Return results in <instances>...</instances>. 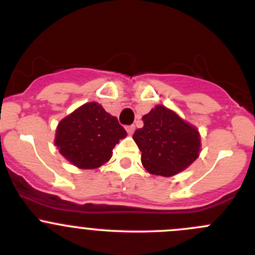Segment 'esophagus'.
<instances>
[{
    "instance_id": "34e87169",
    "label": "esophagus",
    "mask_w": 255,
    "mask_h": 255,
    "mask_svg": "<svg viewBox=\"0 0 255 255\" xmlns=\"http://www.w3.org/2000/svg\"><path fill=\"white\" fill-rule=\"evenodd\" d=\"M126 131H128V134L131 135L132 132L135 131V125H129V126H126Z\"/></svg>"
}]
</instances>
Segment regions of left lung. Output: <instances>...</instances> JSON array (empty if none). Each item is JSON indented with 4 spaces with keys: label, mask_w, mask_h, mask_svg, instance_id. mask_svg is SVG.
I'll use <instances>...</instances> for the list:
<instances>
[{
    "label": "left lung",
    "mask_w": 255,
    "mask_h": 255,
    "mask_svg": "<svg viewBox=\"0 0 255 255\" xmlns=\"http://www.w3.org/2000/svg\"><path fill=\"white\" fill-rule=\"evenodd\" d=\"M143 123L132 138L141 152V163L150 173L172 176L198 158L199 132L173 111L155 106L144 115Z\"/></svg>",
    "instance_id": "obj_1"
}]
</instances>
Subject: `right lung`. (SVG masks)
Returning a JSON list of instances; mask_svg holds the SVG:
<instances>
[{"instance_id":"add662e5","label":"right lung","mask_w":255,"mask_h":255,"mask_svg":"<svg viewBox=\"0 0 255 255\" xmlns=\"http://www.w3.org/2000/svg\"><path fill=\"white\" fill-rule=\"evenodd\" d=\"M126 131L115 116L96 102L85 103L65 117L56 130L55 144L79 168H97L111 158L112 149Z\"/></svg>"}]
</instances>
